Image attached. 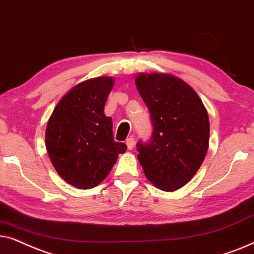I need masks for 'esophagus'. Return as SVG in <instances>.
<instances>
[{"instance_id":"obj_1","label":"esophagus","mask_w":254,"mask_h":254,"mask_svg":"<svg viewBox=\"0 0 254 254\" xmlns=\"http://www.w3.org/2000/svg\"><path fill=\"white\" fill-rule=\"evenodd\" d=\"M125 144H127V148H129V150H132L133 146H134V139L132 137L127 138V141H125Z\"/></svg>"}]
</instances>
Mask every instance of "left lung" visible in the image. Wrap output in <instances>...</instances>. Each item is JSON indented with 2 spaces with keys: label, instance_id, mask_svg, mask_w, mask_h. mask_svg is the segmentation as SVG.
I'll return each instance as SVG.
<instances>
[{
  "label": "left lung",
  "instance_id": "8db88e82",
  "mask_svg": "<svg viewBox=\"0 0 254 254\" xmlns=\"http://www.w3.org/2000/svg\"><path fill=\"white\" fill-rule=\"evenodd\" d=\"M136 86L153 125L150 143L137 144L138 160L155 187L174 191L191 180L207 155V109L188 83L171 74L139 73Z\"/></svg>",
  "mask_w": 254,
  "mask_h": 254
}]
</instances>
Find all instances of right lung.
<instances>
[{
  "label": "right lung",
  "instance_id": "right-lung-1",
  "mask_svg": "<svg viewBox=\"0 0 254 254\" xmlns=\"http://www.w3.org/2000/svg\"><path fill=\"white\" fill-rule=\"evenodd\" d=\"M114 77L83 81L65 94L46 125V150L58 174L79 189L96 187L110 173L127 145L114 140L104 104Z\"/></svg>",
  "mask_w": 254,
  "mask_h": 254
}]
</instances>
